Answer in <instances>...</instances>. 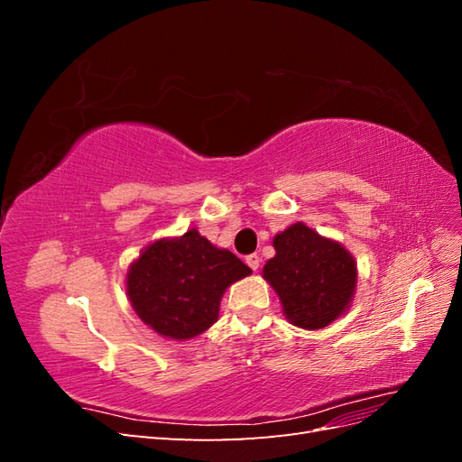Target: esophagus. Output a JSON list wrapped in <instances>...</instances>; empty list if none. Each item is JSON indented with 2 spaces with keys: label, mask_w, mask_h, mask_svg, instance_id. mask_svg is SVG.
<instances>
[{
  "label": "esophagus",
  "mask_w": 462,
  "mask_h": 462,
  "mask_svg": "<svg viewBox=\"0 0 462 462\" xmlns=\"http://www.w3.org/2000/svg\"><path fill=\"white\" fill-rule=\"evenodd\" d=\"M245 262H246L254 272L260 268V256H258V254H248V256L245 258Z\"/></svg>",
  "instance_id": "34e87169"
}]
</instances>
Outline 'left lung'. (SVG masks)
<instances>
[{"label": "left lung", "instance_id": "left-lung-1", "mask_svg": "<svg viewBox=\"0 0 462 462\" xmlns=\"http://www.w3.org/2000/svg\"><path fill=\"white\" fill-rule=\"evenodd\" d=\"M273 248L275 256L265 262L262 275L292 326L321 329L348 310L356 289V262L341 243L299 221L273 236Z\"/></svg>", "mask_w": 462, "mask_h": 462}]
</instances>
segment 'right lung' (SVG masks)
<instances>
[{
  "label": "right lung",
  "mask_w": 462,
  "mask_h": 462,
  "mask_svg": "<svg viewBox=\"0 0 462 462\" xmlns=\"http://www.w3.org/2000/svg\"><path fill=\"white\" fill-rule=\"evenodd\" d=\"M250 273L229 250L189 229L143 250L127 272V297L150 329L185 341L214 326L223 292Z\"/></svg>",
  "instance_id": "add662e5"
}]
</instances>
